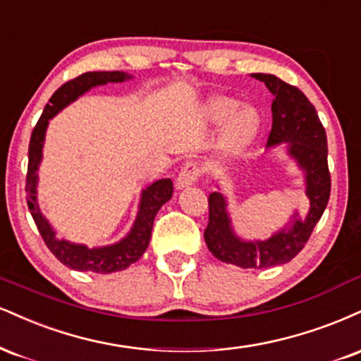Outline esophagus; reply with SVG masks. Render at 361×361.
<instances>
[{
    "mask_svg": "<svg viewBox=\"0 0 361 361\" xmlns=\"http://www.w3.org/2000/svg\"><path fill=\"white\" fill-rule=\"evenodd\" d=\"M202 175V166L198 161H186L181 166V171L178 173L176 178V186L178 188H183V186L193 185L198 180V176Z\"/></svg>",
    "mask_w": 361,
    "mask_h": 361,
    "instance_id": "34e87169",
    "label": "esophagus"
}]
</instances>
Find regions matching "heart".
Masks as SVG:
<instances>
[{
  "label": "heart",
  "instance_id": "1",
  "mask_svg": "<svg viewBox=\"0 0 361 361\" xmlns=\"http://www.w3.org/2000/svg\"><path fill=\"white\" fill-rule=\"evenodd\" d=\"M207 114L214 123H225V146L230 151H237L252 141L259 129V114L254 107H240L238 101L227 95H216L207 104Z\"/></svg>",
  "mask_w": 361,
  "mask_h": 361
}]
</instances>
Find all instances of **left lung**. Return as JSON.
<instances>
[{"instance_id":"left-lung-1","label":"left lung","mask_w":361,"mask_h":361,"mask_svg":"<svg viewBox=\"0 0 361 361\" xmlns=\"http://www.w3.org/2000/svg\"><path fill=\"white\" fill-rule=\"evenodd\" d=\"M267 85L272 99V129L267 145L288 142L289 154L298 159L306 171V195L311 208L305 220H294L293 227L276 233L264 242H242L233 235L227 215V203L222 193L208 195V225L205 242L208 250L222 262L244 269H264L293 260L319 222L331 193V176L328 168L326 131L318 112L296 85L286 84L269 73H254Z\"/></svg>"}]
</instances>
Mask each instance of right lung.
<instances>
[{"mask_svg": "<svg viewBox=\"0 0 361 361\" xmlns=\"http://www.w3.org/2000/svg\"><path fill=\"white\" fill-rule=\"evenodd\" d=\"M131 79L128 73L114 71V72H85L75 79L65 82L62 87L55 90L45 111L42 112L40 119L35 126L32 137H30L28 146V171H27V203L30 208L35 224H37L38 232L49 247L51 254L55 255L60 262L67 267L75 269V271H90L97 274H111V272L123 271L145 254L149 245L151 230H153L154 216L169 198L173 197V181L169 178L154 181L149 185L141 195V205H139L137 219L129 235L109 247H99V249H87L85 245H75L67 240H56L55 232L50 228L49 222L43 219L40 208L37 203V169L42 159L43 139H45L47 126L49 119H51L56 112L63 109L67 104L75 101L79 95L87 92L95 85H104L107 82H124Z\"/></svg>", "mask_w": 361, "mask_h": 361, "instance_id": "obj_1", "label": "right lung"}]
</instances>
